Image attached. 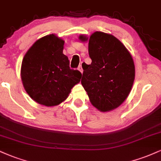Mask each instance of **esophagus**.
Wrapping results in <instances>:
<instances>
[{
  "instance_id": "34e87169",
  "label": "esophagus",
  "mask_w": 161,
  "mask_h": 161,
  "mask_svg": "<svg viewBox=\"0 0 161 161\" xmlns=\"http://www.w3.org/2000/svg\"><path fill=\"white\" fill-rule=\"evenodd\" d=\"M78 69L79 71H80L81 73H83V69H82V65H79V67H78Z\"/></svg>"
}]
</instances>
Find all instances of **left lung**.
<instances>
[{
    "mask_svg": "<svg viewBox=\"0 0 161 161\" xmlns=\"http://www.w3.org/2000/svg\"><path fill=\"white\" fill-rule=\"evenodd\" d=\"M88 40L91 64H82L81 80L89 100L101 112H109L121 105L129 95L135 78L134 62L127 48L112 34L96 31Z\"/></svg>",
    "mask_w": 161,
    "mask_h": 161,
    "instance_id": "1",
    "label": "left lung"
}]
</instances>
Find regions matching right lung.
Here are the masks:
<instances>
[{"label": "right lung", "instance_id": "1", "mask_svg": "<svg viewBox=\"0 0 161 161\" xmlns=\"http://www.w3.org/2000/svg\"><path fill=\"white\" fill-rule=\"evenodd\" d=\"M64 41L55 34L39 39L23 58L21 78L28 94L46 106H57L67 99L82 73L69 68L63 54Z\"/></svg>", "mask_w": 161, "mask_h": 161}]
</instances>
